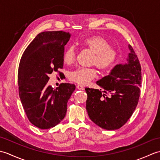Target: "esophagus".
Masks as SVG:
<instances>
[{"label": "esophagus", "instance_id": "34e87169", "mask_svg": "<svg viewBox=\"0 0 160 160\" xmlns=\"http://www.w3.org/2000/svg\"><path fill=\"white\" fill-rule=\"evenodd\" d=\"M77 89H80V90H82L84 89V87L82 85H81V84H78L77 85Z\"/></svg>", "mask_w": 160, "mask_h": 160}]
</instances>
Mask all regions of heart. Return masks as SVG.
<instances>
[{"instance_id":"heart-1","label":"heart","mask_w":160,"mask_h":160,"mask_svg":"<svg viewBox=\"0 0 160 160\" xmlns=\"http://www.w3.org/2000/svg\"><path fill=\"white\" fill-rule=\"evenodd\" d=\"M80 45L89 50L93 53L91 65H96L101 71L111 69L117 63L119 58L118 52L106 39L99 36H89L81 40ZM76 52L73 46L64 50L63 62L69 65L76 60ZM96 70L93 68H78L71 72L69 78L71 81L80 84H86L96 76Z\"/></svg>"}]
</instances>
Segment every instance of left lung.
Segmentation results:
<instances>
[{
	"mask_svg": "<svg viewBox=\"0 0 160 160\" xmlns=\"http://www.w3.org/2000/svg\"><path fill=\"white\" fill-rule=\"evenodd\" d=\"M127 63L119 64L96 82L102 89L85 88L86 109L95 124L106 130L122 127L133 113L140 95L141 66L132 47Z\"/></svg>",
	"mask_w": 160,
	"mask_h": 160,
	"instance_id": "8db88e82",
	"label": "left lung"
}]
</instances>
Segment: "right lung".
Listing matches in <instances>:
<instances>
[{"mask_svg":"<svg viewBox=\"0 0 160 160\" xmlns=\"http://www.w3.org/2000/svg\"><path fill=\"white\" fill-rule=\"evenodd\" d=\"M70 37L62 31L40 33L20 59V99L29 122L39 128H50L63 120L68 100L76 89L73 84L62 83L56 89L47 84L49 74L63 68L64 46Z\"/></svg>","mask_w":160,"mask_h":160,"instance_id":"1","label":"right lung"}]
</instances>
